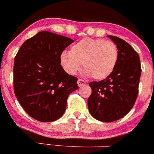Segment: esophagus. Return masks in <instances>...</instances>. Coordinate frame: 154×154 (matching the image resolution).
Masks as SVG:
<instances>
[{
  "label": "esophagus",
  "instance_id": "obj_1",
  "mask_svg": "<svg viewBox=\"0 0 154 154\" xmlns=\"http://www.w3.org/2000/svg\"><path fill=\"white\" fill-rule=\"evenodd\" d=\"M85 84H86V82H85L83 80H81V79H79V80H77V85H78L79 86H84Z\"/></svg>",
  "mask_w": 154,
  "mask_h": 154
}]
</instances>
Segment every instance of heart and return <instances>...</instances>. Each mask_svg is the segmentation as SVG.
<instances>
[{"label": "heart", "instance_id": "1", "mask_svg": "<svg viewBox=\"0 0 154 154\" xmlns=\"http://www.w3.org/2000/svg\"><path fill=\"white\" fill-rule=\"evenodd\" d=\"M119 60L117 46L102 38H85L72 46L71 51L60 54V63L71 75L75 74L83 64L85 75L95 80L106 78L114 71Z\"/></svg>", "mask_w": 154, "mask_h": 154}]
</instances>
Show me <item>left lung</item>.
<instances>
[{
    "label": "left lung",
    "mask_w": 154,
    "mask_h": 154,
    "mask_svg": "<svg viewBox=\"0 0 154 154\" xmlns=\"http://www.w3.org/2000/svg\"><path fill=\"white\" fill-rule=\"evenodd\" d=\"M117 45L119 60L114 71L105 80L91 82L88 98L90 114L103 122L117 121L130 111L139 93L141 63L138 53L127 42L107 35Z\"/></svg>",
    "instance_id": "left-lung-1"
}]
</instances>
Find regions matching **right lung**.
<instances>
[{
  "label": "right lung",
  "instance_id": "add662e5",
  "mask_svg": "<svg viewBox=\"0 0 154 154\" xmlns=\"http://www.w3.org/2000/svg\"><path fill=\"white\" fill-rule=\"evenodd\" d=\"M74 40L48 31L26 40L15 57L14 92L30 117L42 122L64 114L69 94L78 88L77 78L60 65V54Z\"/></svg>",
  "mask_w": 154,
  "mask_h": 154
}]
</instances>
